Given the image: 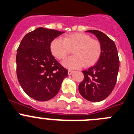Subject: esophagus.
Segmentation results:
<instances>
[{
	"label": "esophagus",
	"mask_w": 134,
	"mask_h": 134,
	"mask_svg": "<svg viewBox=\"0 0 134 134\" xmlns=\"http://www.w3.org/2000/svg\"><path fill=\"white\" fill-rule=\"evenodd\" d=\"M73 73V71H72V70H68V75H71Z\"/></svg>",
	"instance_id": "1"
}]
</instances>
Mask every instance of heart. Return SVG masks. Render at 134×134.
Wrapping results in <instances>:
<instances>
[{
    "label": "heart",
    "mask_w": 134,
    "mask_h": 134,
    "mask_svg": "<svg viewBox=\"0 0 134 134\" xmlns=\"http://www.w3.org/2000/svg\"><path fill=\"white\" fill-rule=\"evenodd\" d=\"M73 49L74 55L63 62L65 67L69 69H77L83 65L91 67L99 61L102 55L100 42L82 32L67 35L63 39L56 38L50 44L51 51L59 60L65 59Z\"/></svg>",
    "instance_id": "b5f03b06"
}]
</instances>
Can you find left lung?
<instances>
[{
  "mask_svg": "<svg viewBox=\"0 0 134 134\" xmlns=\"http://www.w3.org/2000/svg\"><path fill=\"white\" fill-rule=\"evenodd\" d=\"M102 45V55L95 65L83 71L84 79L79 85V91L85 99L93 102L108 97L116 83L120 67L118 50L113 41L103 32L90 30Z\"/></svg>",
  "mask_w": 134,
  "mask_h": 134,
  "instance_id": "1",
  "label": "left lung"
}]
</instances>
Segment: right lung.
Masks as SVG:
<instances>
[{
    "instance_id": "obj_1",
    "label": "right lung",
    "mask_w": 134,
    "mask_h": 134,
    "mask_svg": "<svg viewBox=\"0 0 134 134\" xmlns=\"http://www.w3.org/2000/svg\"><path fill=\"white\" fill-rule=\"evenodd\" d=\"M63 32L39 28L22 39L16 57V75L23 91L34 99L44 102L56 96L68 71L51 54L50 44Z\"/></svg>"
}]
</instances>
